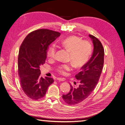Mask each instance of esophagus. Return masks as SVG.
I'll list each match as a JSON object with an SVG mask.
<instances>
[{
    "label": "esophagus",
    "mask_w": 125,
    "mask_h": 125,
    "mask_svg": "<svg viewBox=\"0 0 125 125\" xmlns=\"http://www.w3.org/2000/svg\"><path fill=\"white\" fill-rule=\"evenodd\" d=\"M57 80L61 81V82H64V81H65V79L64 78H57Z\"/></svg>",
    "instance_id": "1"
}]
</instances>
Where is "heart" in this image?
Segmentation results:
<instances>
[{"mask_svg": "<svg viewBox=\"0 0 125 125\" xmlns=\"http://www.w3.org/2000/svg\"><path fill=\"white\" fill-rule=\"evenodd\" d=\"M61 45L70 52L69 60L76 68H80L88 61L91 55L92 45L86 40H82L80 38L72 36L63 39L61 42ZM56 52L55 45H52L47 51V56L54 57ZM72 64L70 63L62 64L57 68V70L61 73L64 74L67 71L72 70Z\"/></svg>", "mask_w": 125, "mask_h": 125, "instance_id": "heart-1", "label": "heart"}]
</instances>
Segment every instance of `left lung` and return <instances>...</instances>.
<instances>
[{
    "label": "left lung",
    "mask_w": 125,
    "mask_h": 125,
    "mask_svg": "<svg viewBox=\"0 0 125 125\" xmlns=\"http://www.w3.org/2000/svg\"><path fill=\"white\" fill-rule=\"evenodd\" d=\"M89 37L93 43V52L87 63L83 66L80 71L75 76L79 80V85L77 88L70 85V91L62 96L63 100L70 105L79 103L89 96L95 88L103 69L104 56L103 46L94 36L89 34Z\"/></svg>",
    "instance_id": "obj_1"
}]
</instances>
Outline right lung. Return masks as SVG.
Wrapping results in <instances>:
<instances>
[{
  "label": "right lung",
  "instance_id": "1",
  "mask_svg": "<svg viewBox=\"0 0 125 125\" xmlns=\"http://www.w3.org/2000/svg\"><path fill=\"white\" fill-rule=\"evenodd\" d=\"M58 32L39 29L30 33L20 46L18 71L21 87L24 93L37 100L46 95L53 78L40 77V66L45 62L49 45L60 36Z\"/></svg>",
  "mask_w": 125,
  "mask_h": 125
}]
</instances>
